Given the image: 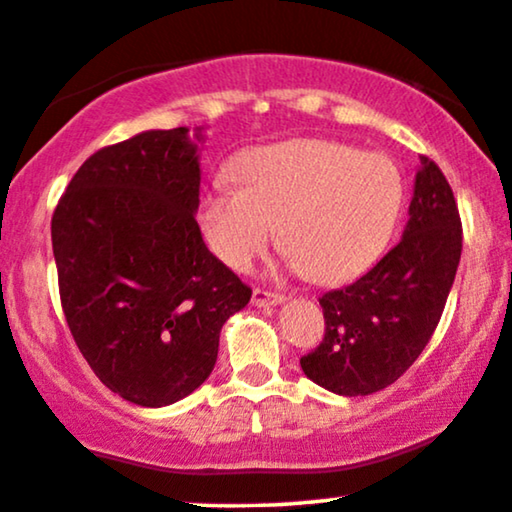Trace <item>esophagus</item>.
Returning a JSON list of instances; mask_svg holds the SVG:
<instances>
[{"instance_id": "esophagus-1", "label": "esophagus", "mask_w": 512, "mask_h": 512, "mask_svg": "<svg viewBox=\"0 0 512 512\" xmlns=\"http://www.w3.org/2000/svg\"><path fill=\"white\" fill-rule=\"evenodd\" d=\"M286 300V295L283 293H272V291H264V288H255L252 291V305L257 307H269V305H279Z\"/></svg>"}]
</instances>
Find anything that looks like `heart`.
Segmentation results:
<instances>
[{"label": "heart", "instance_id": "b5f03b06", "mask_svg": "<svg viewBox=\"0 0 512 512\" xmlns=\"http://www.w3.org/2000/svg\"><path fill=\"white\" fill-rule=\"evenodd\" d=\"M200 207L209 248L231 269H248L279 248L307 279L341 283L377 257L403 202L398 166L381 152L334 140L257 147L233 162Z\"/></svg>", "mask_w": 512, "mask_h": 512}]
</instances>
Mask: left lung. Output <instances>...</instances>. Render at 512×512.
I'll list each match as a JSON object with an SVG mask.
<instances>
[{
    "label": "left lung",
    "mask_w": 512,
    "mask_h": 512,
    "mask_svg": "<svg viewBox=\"0 0 512 512\" xmlns=\"http://www.w3.org/2000/svg\"><path fill=\"white\" fill-rule=\"evenodd\" d=\"M460 252L453 190L422 157L400 243L365 276L319 298L324 338L300 357L307 379L338 396H369L403 377L439 326Z\"/></svg>",
    "instance_id": "8db88e82"
}]
</instances>
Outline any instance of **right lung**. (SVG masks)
Here are the masks:
<instances>
[{
  "label": "right lung",
  "instance_id": "obj_1",
  "mask_svg": "<svg viewBox=\"0 0 512 512\" xmlns=\"http://www.w3.org/2000/svg\"><path fill=\"white\" fill-rule=\"evenodd\" d=\"M188 128L147 131L85 159L52 214L59 298L97 379L143 408L212 374L221 326L250 286L207 250Z\"/></svg>",
  "mask_w": 512,
  "mask_h": 512
}]
</instances>
